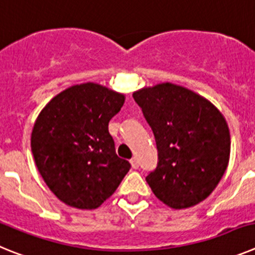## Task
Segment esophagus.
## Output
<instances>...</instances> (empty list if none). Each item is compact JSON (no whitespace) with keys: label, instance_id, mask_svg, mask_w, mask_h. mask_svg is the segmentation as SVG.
<instances>
[{"label":"esophagus","instance_id":"34e87169","mask_svg":"<svg viewBox=\"0 0 255 255\" xmlns=\"http://www.w3.org/2000/svg\"><path fill=\"white\" fill-rule=\"evenodd\" d=\"M130 163H131V167L135 168V170L139 167V162H138V159H136V158H132L131 161H130Z\"/></svg>","mask_w":255,"mask_h":255}]
</instances>
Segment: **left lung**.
<instances>
[{"label":"left lung","instance_id":"left-lung-1","mask_svg":"<svg viewBox=\"0 0 255 255\" xmlns=\"http://www.w3.org/2000/svg\"><path fill=\"white\" fill-rule=\"evenodd\" d=\"M132 97L158 149V166L145 179L153 194L173 209L203 202L229 166L231 136L222 112L203 96L168 82Z\"/></svg>","mask_w":255,"mask_h":255}]
</instances>
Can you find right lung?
Returning <instances> with one entry per match:
<instances>
[{
  "instance_id": "add662e5",
  "label": "right lung",
  "mask_w": 255,
  "mask_h": 255,
  "mask_svg": "<svg viewBox=\"0 0 255 255\" xmlns=\"http://www.w3.org/2000/svg\"><path fill=\"white\" fill-rule=\"evenodd\" d=\"M125 94L93 82L71 85L39 112L30 147L49 190L70 207L96 209L119 188L130 163L119 158L108 123Z\"/></svg>"
}]
</instances>
